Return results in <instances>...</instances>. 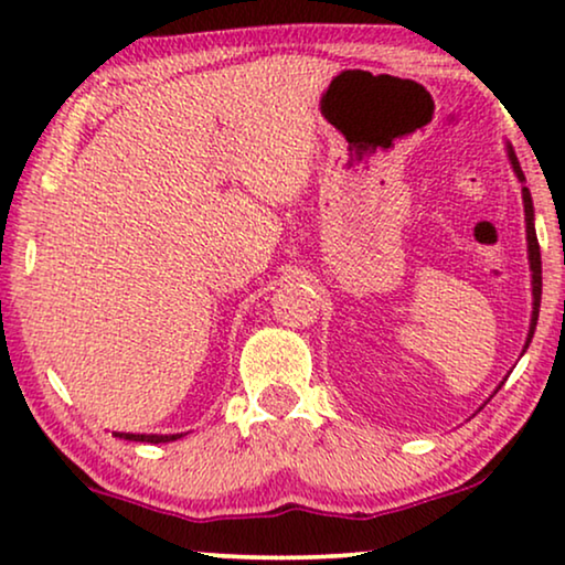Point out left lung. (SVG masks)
I'll use <instances>...</instances> for the list:
<instances>
[{"label":"left lung","mask_w":565,"mask_h":565,"mask_svg":"<svg viewBox=\"0 0 565 565\" xmlns=\"http://www.w3.org/2000/svg\"><path fill=\"white\" fill-rule=\"evenodd\" d=\"M509 161H512L514 174L520 177V182H524L522 167H520V161H516V153L512 146H509ZM522 200H524V221H527V252H530V269H532V321H530L527 342H524V350H527L532 342V334H535L537 313H540V296H543V262H540V244H537V234H535V211H532V195L527 188H522Z\"/></svg>","instance_id":"obj_1"}]
</instances>
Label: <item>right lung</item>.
<instances>
[{
  "label": "right lung",
  "instance_id": "1",
  "mask_svg": "<svg viewBox=\"0 0 565 565\" xmlns=\"http://www.w3.org/2000/svg\"><path fill=\"white\" fill-rule=\"evenodd\" d=\"M115 437H122V439H134V443H151V445H159V443H172V439H180L182 435H126V431H118Z\"/></svg>",
  "mask_w": 565,
  "mask_h": 565
}]
</instances>
